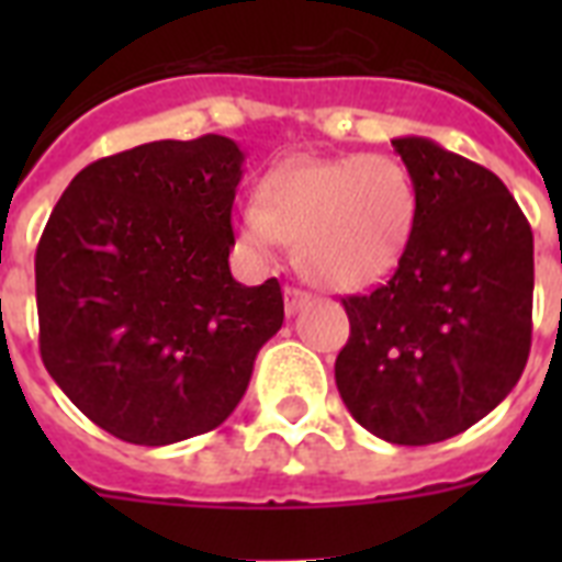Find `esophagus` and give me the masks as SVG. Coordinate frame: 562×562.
Wrapping results in <instances>:
<instances>
[{
	"label": "esophagus",
	"instance_id": "34e87169",
	"mask_svg": "<svg viewBox=\"0 0 562 562\" xmlns=\"http://www.w3.org/2000/svg\"><path fill=\"white\" fill-rule=\"evenodd\" d=\"M308 300H312V294L303 289H285V315H297L300 308L308 306Z\"/></svg>",
	"mask_w": 562,
	"mask_h": 562
}]
</instances>
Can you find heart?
Segmentation results:
<instances>
[{
	"label": "heart",
	"instance_id": "b5f03b06",
	"mask_svg": "<svg viewBox=\"0 0 562 562\" xmlns=\"http://www.w3.org/2000/svg\"><path fill=\"white\" fill-rule=\"evenodd\" d=\"M417 215V187L396 157H291L265 175L259 203L238 210L236 233L256 259H273L294 241L306 280L361 291L400 268Z\"/></svg>",
	"mask_w": 562,
	"mask_h": 562
}]
</instances>
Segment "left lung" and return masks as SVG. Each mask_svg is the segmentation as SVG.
Returning a JSON list of instances; mask_svg holds the SVG:
<instances>
[{
	"instance_id": "obj_1",
	"label": "left lung",
	"mask_w": 562,
	"mask_h": 562,
	"mask_svg": "<svg viewBox=\"0 0 562 562\" xmlns=\"http://www.w3.org/2000/svg\"><path fill=\"white\" fill-rule=\"evenodd\" d=\"M419 194L391 280L347 297L335 359L344 405L387 443H440L514 391L531 350L533 233L490 169L426 136H396Z\"/></svg>"
}]
</instances>
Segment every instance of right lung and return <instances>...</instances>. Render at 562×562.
I'll use <instances>...</instances> for the list:
<instances>
[{"label": "right lung", "mask_w": 562, "mask_h": 562, "mask_svg": "<svg viewBox=\"0 0 562 562\" xmlns=\"http://www.w3.org/2000/svg\"><path fill=\"white\" fill-rule=\"evenodd\" d=\"M233 139H160L95 160L37 245L40 356L57 387L119 440L169 446L218 428L280 333L277 280L229 273Z\"/></svg>", "instance_id": "right-lung-1"}]
</instances>
